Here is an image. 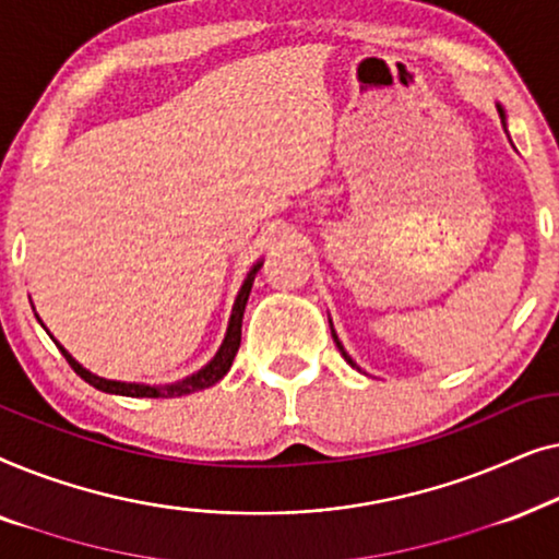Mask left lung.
Masks as SVG:
<instances>
[{
	"mask_svg": "<svg viewBox=\"0 0 559 559\" xmlns=\"http://www.w3.org/2000/svg\"><path fill=\"white\" fill-rule=\"evenodd\" d=\"M499 117H501V121H503V109H501V106H499ZM333 338H335V335H333ZM335 346H338V350L343 354V358H346V361H348L350 366H356L354 361H350V356L346 354V350H343V346H341V341H338V338H335Z\"/></svg>",
	"mask_w": 559,
	"mask_h": 559,
	"instance_id": "left-lung-1",
	"label": "left lung"
}]
</instances>
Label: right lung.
I'll use <instances>...</instances> for the list:
<instances>
[{"mask_svg": "<svg viewBox=\"0 0 559 559\" xmlns=\"http://www.w3.org/2000/svg\"><path fill=\"white\" fill-rule=\"evenodd\" d=\"M259 266L262 262L251 266V272L247 274V280H243L241 285V293L236 297L234 302V312H231V320H228V331H226V338H224V346L218 348V354L213 356V361L201 369L193 377L178 381V384H167V386H147V384H124V381H109V379H102L96 377V373H91L83 369V366L75 361V358L68 354V350L56 343L60 348V354L66 356V361L71 364V369L79 373L83 381H88L91 386L102 389V392H109V394H121V396H150V400H170V396H182V394H190V392H201V389H209L216 384L218 379L226 377V371L231 369L236 354H239V346H241V318H243V308H247V300H249V293H251V285H254V277L259 272Z\"/></svg>", "mask_w": 559, "mask_h": 559, "instance_id": "add662e5", "label": "right lung"}]
</instances>
